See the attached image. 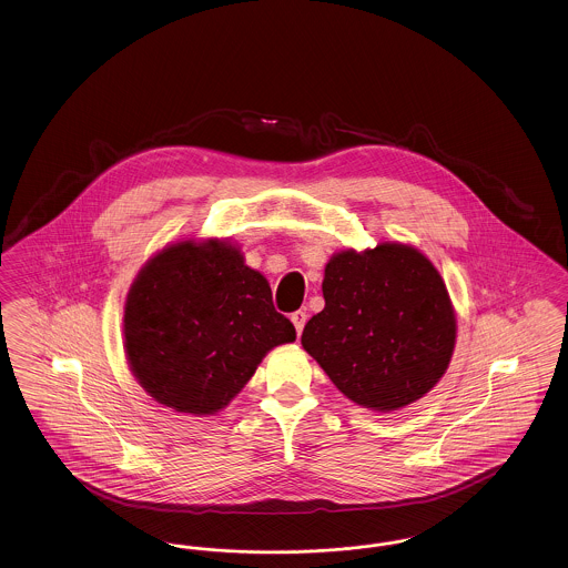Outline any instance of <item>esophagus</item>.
Here are the masks:
<instances>
[{"label":"esophagus","mask_w":568,"mask_h":568,"mask_svg":"<svg viewBox=\"0 0 568 568\" xmlns=\"http://www.w3.org/2000/svg\"><path fill=\"white\" fill-rule=\"evenodd\" d=\"M306 313L304 311H296V313H292V324L296 327L297 336L302 334V329H304V324H306Z\"/></svg>","instance_id":"esophagus-1"}]
</instances>
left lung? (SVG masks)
<instances>
[{
    "label": "left lung",
    "mask_w": 568,
    "mask_h": 568,
    "mask_svg": "<svg viewBox=\"0 0 568 568\" xmlns=\"http://www.w3.org/2000/svg\"><path fill=\"white\" fill-rule=\"evenodd\" d=\"M325 306L302 347L357 405L396 410L445 375L456 315L433 262L406 244L336 253L325 266Z\"/></svg>",
    "instance_id": "left-lung-1"
}]
</instances>
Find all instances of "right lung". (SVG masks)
Listing matches in <instances>:
<instances>
[{
  "label": "right lung",
  "mask_w": 568,
  "mask_h": 568,
  "mask_svg": "<svg viewBox=\"0 0 568 568\" xmlns=\"http://www.w3.org/2000/svg\"><path fill=\"white\" fill-rule=\"evenodd\" d=\"M123 334L138 383L160 405L191 415L223 408L272 347L296 341L268 281L219 241L158 253L128 294Z\"/></svg>",
  "instance_id": "1"
}]
</instances>
